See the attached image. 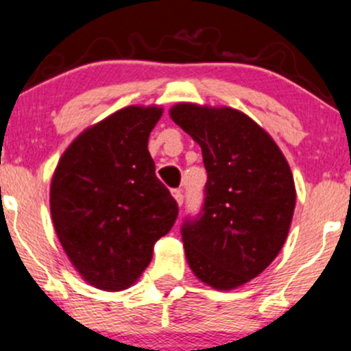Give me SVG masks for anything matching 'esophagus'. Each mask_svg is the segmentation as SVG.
<instances>
[{"label": "esophagus", "mask_w": 351, "mask_h": 351, "mask_svg": "<svg viewBox=\"0 0 351 351\" xmlns=\"http://www.w3.org/2000/svg\"><path fill=\"white\" fill-rule=\"evenodd\" d=\"M172 195H174V199L177 201V204L182 206V202H184V194H182V191H180V189H174V191H172Z\"/></svg>", "instance_id": "obj_1"}]
</instances>
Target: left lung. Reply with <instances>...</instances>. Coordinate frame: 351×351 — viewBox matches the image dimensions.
<instances>
[{
	"instance_id": "8db88e82",
	"label": "left lung",
	"mask_w": 351,
	"mask_h": 351,
	"mask_svg": "<svg viewBox=\"0 0 351 351\" xmlns=\"http://www.w3.org/2000/svg\"><path fill=\"white\" fill-rule=\"evenodd\" d=\"M171 119L202 150L204 206L184 221L192 273L216 289H234L261 274L281 251L296 204L285 156L254 120L229 107L177 104Z\"/></svg>"
}]
</instances>
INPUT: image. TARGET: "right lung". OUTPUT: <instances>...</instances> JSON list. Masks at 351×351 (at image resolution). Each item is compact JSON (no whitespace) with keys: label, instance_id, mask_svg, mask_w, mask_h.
<instances>
[{"label":"right lung","instance_id":"obj_1","mask_svg":"<svg viewBox=\"0 0 351 351\" xmlns=\"http://www.w3.org/2000/svg\"><path fill=\"white\" fill-rule=\"evenodd\" d=\"M160 115V107L138 105L115 112L82 132L55 169L56 236L75 269L99 289L134 285L179 214L147 149Z\"/></svg>","mask_w":351,"mask_h":351}]
</instances>
